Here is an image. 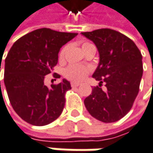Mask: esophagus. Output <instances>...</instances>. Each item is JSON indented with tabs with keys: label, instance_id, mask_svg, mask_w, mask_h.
<instances>
[{
	"label": "esophagus",
	"instance_id": "1",
	"mask_svg": "<svg viewBox=\"0 0 153 153\" xmlns=\"http://www.w3.org/2000/svg\"><path fill=\"white\" fill-rule=\"evenodd\" d=\"M71 87H73V88H76V87H78L80 84L79 83H77V82H72L71 83Z\"/></svg>",
	"mask_w": 153,
	"mask_h": 153
}]
</instances>
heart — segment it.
<instances>
[{
  "label": "heart",
  "instance_id": "1",
  "mask_svg": "<svg viewBox=\"0 0 153 153\" xmlns=\"http://www.w3.org/2000/svg\"><path fill=\"white\" fill-rule=\"evenodd\" d=\"M91 46H94L93 44L90 42H83L82 45V50L85 51L86 49ZM68 49V45L63 46L59 52V59L62 60L65 56V54ZM90 73V69L88 67H84L81 65H71L64 71V76L69 80H71L73 82H81L84 80V78L87 76V75Z\"/></svg>",
  "mask_w": 153,
  "mask_h": 153
}]
</instances>
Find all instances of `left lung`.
Wrapping results in <instances>:
<instances>
[{
  "mask_svg": "<svg viewBox=\"0 0 153 153\" xmlns=\"http://www.w3.org/2000/svg\"><path fill=\"white\" fill-rule=\"evenodd\" d=\"M99 52L100 60L92 76L99 86L92 89L84 105L93 117L113 123L131 109L139 91L143 75L142 55L132 40L111 28L82 32ZM103 82L106 89L101 88Z\"/></svg>",
  "mask_w": 153,
  "mask_h": 153,
  "instance_id": "1",
  "label": "left lung"
}]
</instances>
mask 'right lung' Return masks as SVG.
<instances>
[{"label": "right lung", "mask_w": 153, "mask_h": 153, "mask_svg": "<svg viewBox=\"0 0 153 153\" xmlns=\"http://www.w3.org/2000/svg\"><path fill=\"white\" fill-rule=\"evenodd\" d=\"M76 36L42 27L22 36L11 47L5 59L4 83L13 109L28 124L46 126L62 112L71 82L63 79L48 88L44 79L57 64L62 46Z\"/></svg>", "instance_id": "right-lung-1"}]
</instances>
